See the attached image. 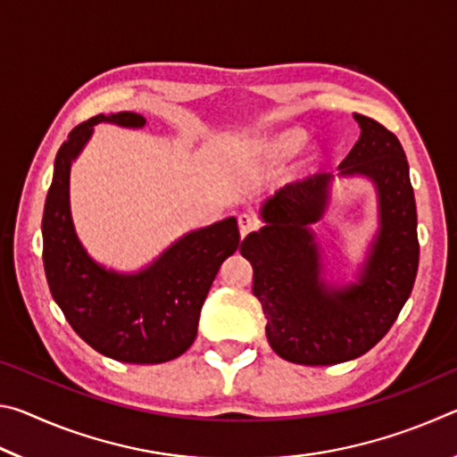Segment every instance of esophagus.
<instances>
[{
    "label": "esophagus",
    "instance_id": "obj_1",
    "mask_svg": "<svg viewBox=\"0 0 457 457\" xmlns=\"http://www.w3.org/2000/svg\"><path fill=\"white\" fill-rule=\"evenodd\" d=\"M237 226H239V234H242V237H245V236H250L252 231H256L260 228V221L256 215L242 213L237 218Z\"/></svg>",
    "mask_w": 457,
    "mask_h": 457
}]
</instances>
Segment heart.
<instances>
[{
  "mask_svg": "<svg viewBox=\"0 0 457 457\" xmlns=\"http://www.w3.org/2000/svg\"><path fill=\"white\" fill-rule=\"evenodd\" d=\"M308 143V130L303 127H286L276 133H268L253 141L252 149L268 165H278L292 159Z\"/></svg>",
  "mask_w": 457,
  "mask_h": 457,
  "instance_id": "b5f03b06",
  "label": "heart"
}]
</instances>
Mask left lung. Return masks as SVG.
I'll list each match as a JSON object with an SVG mask.
<instances>
[{"instance_id": "obj_1", "label": "left lung", "mask_w": 457, "mask_h": 457, "mask_svg": "<svg viewBox=\"0 0 457 457\" xmlns=\"http://www.w3.org/2000/svg\"><path fill=\"white\" fill-rule=\"evenodd\" d=\"M361 138L338 165V175H365L378 191L381 229L359 282L332 288L320 278L322 262L312 223L328 201L332 173L290 183L266 199V226L247 236L239 252L253 268V296L266 316L276 354L298 365H337L373 349L413 290L420 266L417 210L409 163L399 138L354 114Z\"/></svg>"}]
</instances>
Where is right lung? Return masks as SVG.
I'll list each match as a JSON object with an SVG mask.
<instances>
[{"mask_svg":"<svg viewBox=\"0 0 457 457\" xmlns=\"http://www.w3.org/2000/svg\"><path fill=\"white\" fill-rule=\"evenodd\" d=\"M98 122L138 129L145 117L98 114L74 127L62 143L42 218L46 280L66 320L92 349L120 362L157 365L177 359L195 340L212 282L239 245L237 221L228 218L191 231L133 276L95 264L76 237L68 183L72 161Z\"/></svg>","mask_w":457,"mask_h":457,"instance_id":"add662e5","label":"right lung"}]
</instances>
